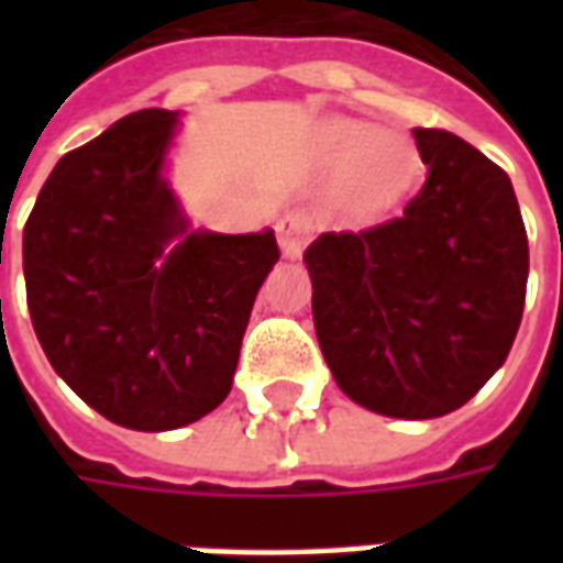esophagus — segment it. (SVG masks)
<instances>
[{
  "label": "esophagus",
  "instance_id": "obj_1",
  "mask_svg": "<svg viewBox=\"0 0 563 563\" xmlns=\"http://www.w3.org/2000/svg\"><path fill=\"white\" fill-rule=\"evenodd\" d=\"M307 238H310V220L305 213H283L277 220V241H280V253L283 258H298L301 250H305Z\"/></svg>",
  "mask_w": 563,
  "mask_h": 563
}]
</instances>
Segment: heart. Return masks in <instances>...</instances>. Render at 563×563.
<instances>
[{
  "label": "heart",
  "mask_w": 563,
  "mask_h": 563,
  "mask_svg": "<svg viewBox=\"0 0 563 563\" xmlns=\"http://www.w3.org/2000/svg\"><path fill=\"white\" fill-rule=\"evenodd\" d=\"M319 153L338 168L343 208L358 217L395 208L413 189L419 174V156L410 141L355 120H329L319 132Z\"/></svg>",
  "instance_id": "heart-1"
}]
</instances>
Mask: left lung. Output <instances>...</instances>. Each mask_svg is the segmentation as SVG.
<instances>
[{
    "mask_svg": "<svg viewBox=\"0 0 563 563\" xmlns=\"http://www.w3.org/2000/svg\"><path fill=\"white\" fill-rule=\"evenodd\" d=\"M428 165L404 217L305 250L313 325L334 383L365 410L437 419L507 362L528 234L504 168L459 135L413 129Z\"/></svg>",
    "mask_w": 563,
    "mask_h": 563,
    "instance_id": "1",
    "label": "left lung"
}]
</instances>
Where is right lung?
I'll list each match as a JSON object with an SVG mask.
<instances>
[{"mask_svg": "<svg viewBox=\"0 0 563 563\" xmlns=\"http://www.w3.org/2000/svg\"><path fill=\"white\" fill-rule=\"evenodd\" d=\"M180 114L147 108L71 150L23 229L32 329L68 389L132 431H174L232 391L274 232L192 229L165 177Z\"/></svg>", "mask_w": 563, "mask_h": 563, "instance_id": "obj_1", "label": "right lung"}]
</instances>
